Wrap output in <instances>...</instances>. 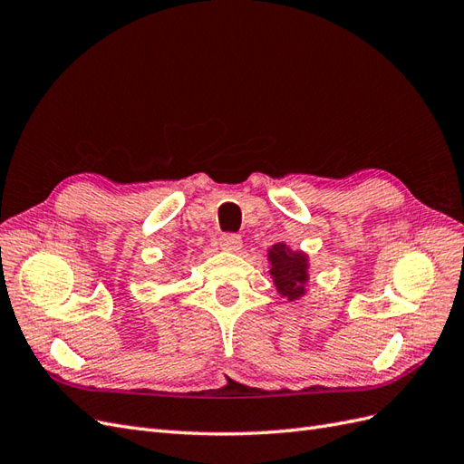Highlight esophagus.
<instances>
[{"mask_svg": "<svg viewBox=\"0 0 464 464\" xmlns=\"http://www.w3.org/2000/svg\"><path fill=\"white\" fill-rule=\"evenodd\" d=\"M220 247L227 249V251H237L242 249V237L237 234H222L220 236Z\"/></svg>", "mask_w": 464, "mask_h": 464, "instance_id": "esophagus-1", "label": "esophagus"}]
</instances>
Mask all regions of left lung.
<instances>
[{
    "mask_svg": "<svg viewBox=\"0 0 464 464\" xmlns=\"http://www.w3.org/2000/svg\"><path fill=\"white\" fill-rule=\"evenodd\" d=\"M269 263H271V276L280 296L298 300L305 294L307 283V256L302 251H292L286 244L278 242L269 249Z\"/></svg>",
    "mask_w": 464,
    "mask_h": 464,
    "instance_id": "obj_1",
    "label": "left lung"
}]
</instances>
